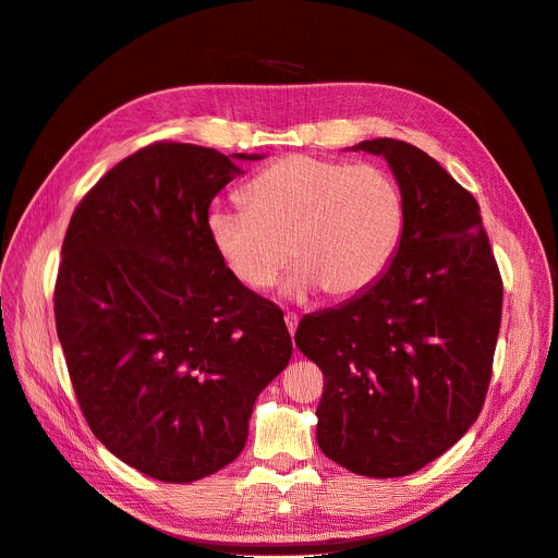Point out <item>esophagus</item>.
Wrapping results in <instances>:
<instances>
[{
  "label": "esophagus",
  "mask_w": 558,
  "mask_h": 558,
  "mask_svg": "<svg viewBox=\"0 0 558 558\" xmlns=\"http://www.w3.org/2000/svg\"><path fill=\"white\" fill-rule=\"evenodd\" d=\"M284 324H287L289 335L294 337V335H296V328H299V316H296L294 312H287V314H284Z\"/></svg>",
  "instance_id": "34e87169"
}]
</instances>
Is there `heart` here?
<instances>
[{
  "label": "heart",
  "mask_w": 558,
  "mask_h": 558,
  "mask_svg": "<svg viewBox=\"0 0 558 558\" xmlns=\"http://www.w3.org/2000/svg\"><path fill=\"white\" fill-rule=\"evenodd\" d=\"M242 203L244 210L208 215L215 251L248 289L271 287L294 255L299 267L282 284L294 299L316 289L332 299L360 294L387 269L404 226V201L389 171L305 154L259 171Z\"/></svg>",
  "instance_id": "heart-1"
}]
</instances>
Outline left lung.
Segmentation results:
<instances>
[{"label":"left lung","instance_id":"8db88e82","mask_svg":"<svg viewBox=\"0 0 558 558\" xmlns=\"http://www.w3.org/2000/svg\"><path fill=\"white\" fill-rule=\"evenodd\" d=\"M404 201L396 255L350 301L307 314L301 353L324 371L316 441L357 475L421 471L477 421L502 320V278L475 196L416 146L377 137Z\"/></svg>","mask_w":558,"mask_h":558}]
</instances>
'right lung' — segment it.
<instances>
[{"mask_svg":"<svg viewBox=\"0 0 558 558\" xmlns=\"http://www.w3.org/2000/svg\"><path fill=\"white\" fill-rule=\"evenodd\" d=\"M259 158L156 142L114 165L68 226L53 312L78 404L117 459L160 482L238 459L257 396L291 360L282 312L208 234L238 160Z\"/></svg>","mask_w":558,"mask_h":558,"instance_id":"add662e5","label":"right lung"}]
</instances>
